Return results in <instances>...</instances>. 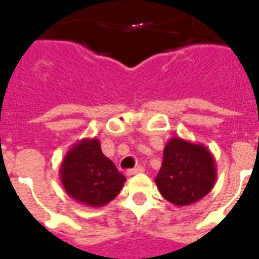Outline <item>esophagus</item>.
Segmentation results:
<instances>
[{
	"label": "esophagus",
	"mask_w": 259,
	"mask_h": 259,
	"mask_svg": "<svg viewBox=\"0 0 259 259\" xmlns=\"http://www.w3.org/2000/svg\"><path fill=\"white\" fill-rule=\"evenodd\" d=\"M143 172H144V168H143V166H140V165H139V166H136V168L129 169V170H127V176H133V175L143 174Z\"/></svg>",
	"instance_id": "obj_1"
}]
</instances>
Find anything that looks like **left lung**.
I'll use <instances>...</instances> for the list:
<instances>
[{
  "label": "left lung",
  "mask_w": 259,
  "mask_h": 259,
  "mask_svg": "<svg viewBox=\"0 0 259 259\" xmlns=\"http://www.w3.org/2000/svg\"><path fill=\"white\" fill-rule=\"evenodd\" d=\"M215 180V159L205 146L180 137L166 143L162 166L155 178L165 200L178 206L194 204L213 189Z\"/></svg>",
  "instance_id": "1"
}]
</instances>
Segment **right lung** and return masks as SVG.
Masks as SVG:
<instances>
[{
  "label": "right lung",
  "mask_w": 259,
  "mask_h": 259,
  "mask_svg": "<svg viewBox=\"0 0 259 259\" xmlns=\"http://www.w3.org/2000/svg\"><path fill=\"white\" fill-rule=\"evenodd\" d=\"M65 191L87 206L107 205L122 190L126 178L101 151L98 139H83L72 146L59 168Z\"/></svg>",
  "instance_id": "right-lung-1"
}]
</instances>
